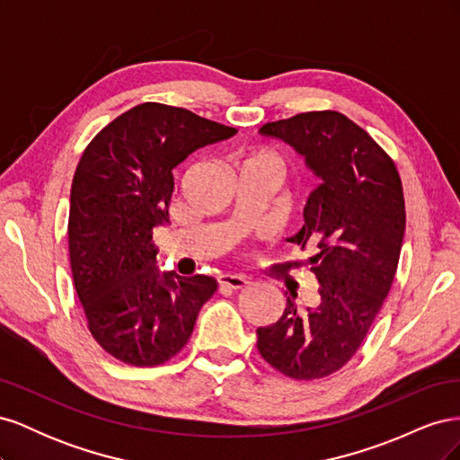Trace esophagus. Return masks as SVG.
<instances>
[{"label":"esophagus","mask_w":460,"mask_h":460,"mask_svg":"<svg viewBox=\"0 0 460 460\" xmlns=\"http://www.w3.org/2000/svg\"><path fill=\"white\" fill-rule=\"evenodd\" d=\"M218 284H220V288H230V289L238 291V289H243L249 282L245 276H240V274H222L218 278Z\"/></svg>","instance_id":"esophagus-1"}]
</instances>
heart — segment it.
Masks as SVG:
<instances>
[{
    "instance_id": "heart-1",
    "label": "heart",
    "mask_w": 460,
    "mask_h": 460,
    "mask_svg": "<svg viewBox=\"0 0 460 460\" xmlns=\"http://www.w3.org/2000/svg\"><path fill=\"white\" fill-rule=\"evenodd\" d=\"M249 166H267V169L284 174V159L278 153L267 149L253 151L245 161V169H249Z\"/></svg>"
}]
</instances>
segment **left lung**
<instances>
[{
  "instance_id": "obj_1",
  "label": "left lung",
  "mask_w": 460,
  "mask_h": 460,
  "mask_svg": "<svg viewBox=\"0 0 460 460\" xmlns=\"http://www.w3.org/2000/svg\"><path fill=\"white\" fill-rule=\"evenodd\" d=\"M305 157L323 180L305 205L303 228L288 238L313 247L314 307L288 297L284 314L257 330V349L294 380L326 378L349 363L394 284L405 234V198L394 159L338 111H311L262 124Z\"/></svg>"
}]
</instances>
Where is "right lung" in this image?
Masks as SVG:
<instances>
[{
	"label": "right lung",
	"mask_w": 460,
	"mask_h": 460,
	"mask_svg": "<svg viewBox=\"0 0 460 460\" xmlns=\"http://www.w3.org/2000/svg\"><path fill=\"white\" fill-rule=\"evenodd\" d=\"M235 128L182 107L142 103L97 134L71 188L68 257L88 330L132 367H157L188 343L211 276L159 272L153 228L169 222L172 169Z\"/></svg>",
	"instance_id": "add662e5"
}]
</instances>
